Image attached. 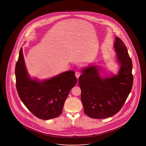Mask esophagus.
<instances>
[{
    "instance_id": "1",
    "label": "esophagus",
    "mask_w": 146,
    "mask_h": 146,
    "mask_svg": "<svg viewBox=\"0 0 146 146\" xmlns=\"http://www.w3.org/2000/svg\"><path fill=\"white\" fill-rule=\"evenodd\" d=\"M80 74H81V73H80V72H79V71H76V72H75V76H76V78H79V76H80Z\"/></svg>"
}]
</instances>
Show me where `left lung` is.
<instances>
[{
	"label": "left lung",
	"instance_id": "8db88e82",
	"mask_svg": "<svg viewBox=\"0 0 146 146\" xmlns=\"http://www.w3.org/2000/svg\"><path fill=\"white\" fill-rule=\"evenodd\" d=\"M114 48L120 68L117 75L100 76L101 69L95 65L82 68L79 78L81 99L84 113L90 118L105 119L117 114L132 89V62L124 42L115 37Z\"/></svg>",
	"mask_w": 146,
	"mask_h": 146
}]
</instances>
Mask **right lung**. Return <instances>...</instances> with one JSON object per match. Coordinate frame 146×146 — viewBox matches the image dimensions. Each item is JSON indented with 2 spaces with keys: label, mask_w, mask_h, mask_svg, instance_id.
I'll return each instance as SVG.
<instances>
[{
  "label": "right lung",
  "mask_w": 146,
  "mask_h": 146,
  "mask_svg": "<svg viewBox=\"0 0 146 146\" xmlns=\"http://www.w3.org/2000/svg\"><path fill=\"white\" fill-rule=\"evenodd\" d=\"M15 73L20 99L32 114L43 120L60 116L69 93L77 81L75 72L71 70L42 81L32 79L26 69L22 48Z\"/></svg>",
  "instance_id": "add662e5"
}]
</instances>
